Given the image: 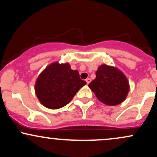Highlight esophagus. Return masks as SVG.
<instances>
[{
	"label": "esophagus",
	"mask_w": 157,
	"mask_h": 157,
	"mask_svg": "<svg viewBox=\"0 0 157 157\" xmlns=\"http://www.w3.org/2000/svg\"><path fill=\"white\" fill-rule=\"evenodd\" d=\"M86 82H87V84H89V82H91V79H90V78H87V79H86Z\"/></svg>",
	"instance_id": "1"
}]
</instances>
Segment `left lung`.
I'll list each match as a JSON object with an SVG mask.
<instances>
[{
	"label": "left lung",
	"mask_w": 157,
	"mask_h": 157,
	"mask_svg": "<svg viewBox=\"0 0 157 157\" xmlns=\"http://www.w3.org/2000/svg\"><path fill=\"white\" fill-rule=\"evenodd\" d=\"M89 87L98 100L109 106L122 103L130 90L125 74L117 67L106 64L99 66L96 78L90 82Z\"/></svg>",
	"instance_id": "1"
}]
</instances>
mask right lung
Wrapping results in <instances>:
<instances>
[{
    "label": "right lung",
    "mask_w": 157,
    "mask_h": 157,
    "mask_svg": "<svg viewBox=\"0 0 157 157\" xmlns=\"http://www.w3.org/2000/svg\"><path fill=\"white\" fill-rule=\"evenodd\" d=\"M86 82L80 78L77 70L68 63H52L43 70L35 84L40 102L49 109H58L71 101Z\"/></svg>",
    "instance_id": "add662e5"
}]
</instances>
